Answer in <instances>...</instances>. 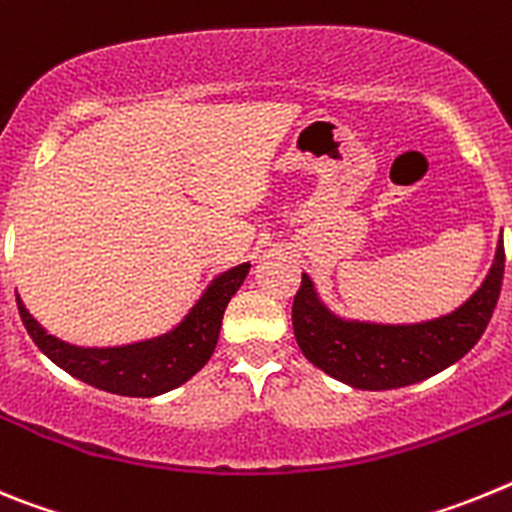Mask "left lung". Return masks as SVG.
Returning <instances> with one entry per match:
<instances>
[{
  "label": "left lung",
  "mask_w": 512,
  "mask_h": 512,
  "mask_svg": "<svg viewBox=\"0 0 512 512\" xmlns=\"http://www.w3.org/2000/svg\"><path fill=\"white\" fill-rule=\"evenodd\" d=\"M505 274V248L482 287L459 310L418 325L348 323L323 307L307 274L292 302V328L307 361L356 390H395L459 361L482 338Z\"/></svg>",
  "instance_id": "1"
}]
</instances>
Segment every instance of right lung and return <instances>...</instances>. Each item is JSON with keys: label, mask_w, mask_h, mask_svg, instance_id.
I'll list each match as a JSON object with an SVG mask.
<instances>
[{"label": "right lung", "mask_w": 512, "mask_h": 512, "mask_svg": "<svg viewBox=\"0 0 512 512\" xmlns=\"http://www.w3.org/2000/svg\"><path fill=\"white\" fill-rule=\"evenodd\" d=\"M248 269L251 264H241L220 274L171 333L130 346H71L45 333L38 320L25 310L20 297H17V310L35 346L53 364L61 366L63 372L112 395L156 397L192 379L210 361L220 336L225 307L243 284Z\"/></svg>", "instance_id": "add662e5"}]
</instances>
